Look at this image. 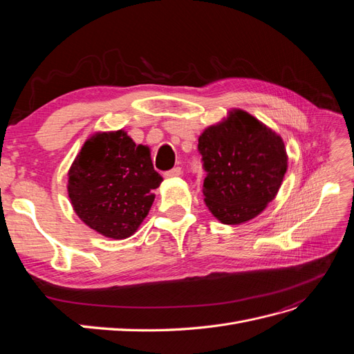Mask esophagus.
<instances>
[{
	"label": "esophagus",
	"mask_w": 354,
	"mask_h": 354,
	"mask_svg": "<svg viewBox=\"0 0 354 354\" xmlns=\"http://www.w3.org/2000/svg\"><path fill=\"white\" fill-rule=\"evenodd\" d=\"M181 176V168L180 167H174L173 169L167 171V173L164 174L165 178H176V177H180Z\"/></svg>",
	"instance_id": "34e87169"
}]
</instances>
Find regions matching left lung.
<instances>
[{"instance_id":"left-lung-1","label":"left lung","mask_w":354,"mask_h":354,"mask_svg":"<svg viewBox=\"0 0 354 354\" xmlns=\"http://www.w3.org/2000/svg\"><path fill=\"white\" fill-rule=\"evenodd\" d=\"M203 201L224 224H241L259 216L279 192L288 168L281 136L241 109L205 128L199 136Z\"/></svg>"}]
</instances>
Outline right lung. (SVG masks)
<instances>
[{
  "mask_svg": "<svg viewBox=\"0 0 354 354\" xmlns=\"http://www.w3.org/2000/svg\"><path fill=\"white\" fill-rule=\"evenodd\" d=\"M160 181L147 146H136L124 130L95 133L71 165L68 195L88 227L125 239L146 218Z\"/></svg>",
  "mask_w": 354,
  "mask_h": 354,
  "instance_id": "obj_1",
  "label": "right lung"
}]
</instances>
